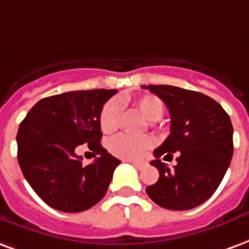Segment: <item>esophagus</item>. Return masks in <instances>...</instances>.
<instances>
[{
  "label": "esophagus",
  "instance_id": "34e87169",
  "mask_svg": "<svg viewBox=\"0 0 249 249\" xmlns=\"http://www.w3.org/2000/svg\"><path fill=\"white\" fill-rule=\"evenodd\" d=\"M126 162L131 163L132 166H135V167H137V168H141V167L143 166V163H141V162H134V160H126Z\"/></svg>",
  "mask_w": 249,
  "mask_h": 249
}]
</instances>
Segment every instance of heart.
Instances as JSON below:
<instances>
[{
  "instance_id": "heart-1",
  "label": "heart",
  "mask_w": 249,
  "mask_h": 249,
  "mask_svg": "<svg viewBox=\"0 0 249 249\" xmlns=\"http://www.w3.org/2000/svg\"><path fill=\"white\" fill-rule=\"evenodd\" d=\"M132 106L137 108L138 111L150 121L152 124L154 121H157L162 117L163 102L152 94H144L141 97L134 98L131 101ZM119 118H121V106L115 99H111L103 106L101 111V128L105 132L115 131L119 126ZM154 144L151 137L148 135H128V134H119L115 138H112L108 143V150L115 157L124 159V160H139L142 159L146 152L150 150Z\"/></svg>"
}]
</instances>
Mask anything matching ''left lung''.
<instances>
[{
    "instance_id": "8db88e82",
    "label": "left lung",
    "mask_w": 249,
    "mask_h": 249,
    "mask_svg": "<svg viewBox=\"0 0 249 249\" xmlns=\"http://www.w3.org/2000/svg\"><path fill=\"white\" fill-rule=\"evenodd\" d=\"M166 103L171 115V132L154 150L151 166L159 171L155 184L146 188L158 206L186 211L200 206L216 191L233 154V127L224 108L201 92L167 85H148ZM177 154L172 170L160 160Z\"/></svg>"
}]
</instances>
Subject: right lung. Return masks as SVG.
I'll return each instance as SVG.
<instances>
[{"mask_svg": "<svg viewBox=\"0 0 249 249\" xmlns=\"http://www.w3.org/2000/svg\"><path fill=\"white\" fill-rule=\"evenodd\" d=\"M115 92L97 89L43 98L19 124L17 158L23 177L54 210L86 211L107 192L121 160L99 143V118L103 105ZM83 142L100 155L87 166L75 154Z\"/></svg>", "mask_w": 249, "mask_h": 249, "instance_id": "add662e5", "label": "right lung"}]
</instances>
